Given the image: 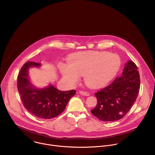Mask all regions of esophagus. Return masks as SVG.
I'll return each instance as SVG.
<instances>
[{
    "label": "esophagus",
    "mask_w": 155,
    "mask_h": 155,
    "mask_svg": "<svg viewBox=\"0 0 155 155\" xmlns=\"http://www.w3.org/2000/svg\"><path fill=\"white\" fill-rule=\"evenodd\" d=\"M79 93L83 96H90V94L87 91H80Z\"/></svg>",
    "instance_id": "esophagus-1"
}]
</instances>
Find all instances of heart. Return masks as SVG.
Masks as SVG:
<instances>
[{"label": "heart", "instance_id": "b5f03b06", "mask_svg": "<svg viewBox=\"0 0 155 155\" xmlns=\"http://www.w3.org/2000/svg\"><path fill=\"white\" fill-rule=\"evenodd\" d=\"M121 65L118 55L107 51H85L74 55L69 64H63L61 72L64 78L74 84L84 76L85 83L91 87L105 85L117 74Z\"/></svg>", "mask_w": 155, "mask_h": 155}]
</instances>
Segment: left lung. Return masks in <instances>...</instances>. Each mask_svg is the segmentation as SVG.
I'll return each instance as SVG.
<instances>
[{"mask_svg":"<svg viewBox=\"0 0 155 155\" xmlns=\"http://www.w3.org/2000/svg\"><path fill=\"white\" fill-rule=\"evenodd\" d=\"M140 80L136 64L129 61L125 64L123 74L99 90L95 96L96 107L91 114L102 121L121 119L130 110L139 94Z\"/></svg>","mask_w":155,"mask_h":155,"instance_id":"obj_1","label":"left lung"}]
</instances>
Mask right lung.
I'll return each mask as SVG.
<instances>
[{
  "label": "right lung",
  "instance_id": "add662e5",
  "mask_svg": "<svg viewBox=\"0 0 155 155\" xmlns=\"http://www.w3.org/2000/svg\"><path fill=\"white\" fill-rule=\"evenodd\" d=\"M40 65L28 61L22 66L17 77V87L24 107L31 114L40 118L51 119L64 111L76 91H61L51 85L42 90L35 89L29 81L28 69Z\"/></svg>",
  "mask_w": 155,
  "mask_h": 155
}]
</instances>
